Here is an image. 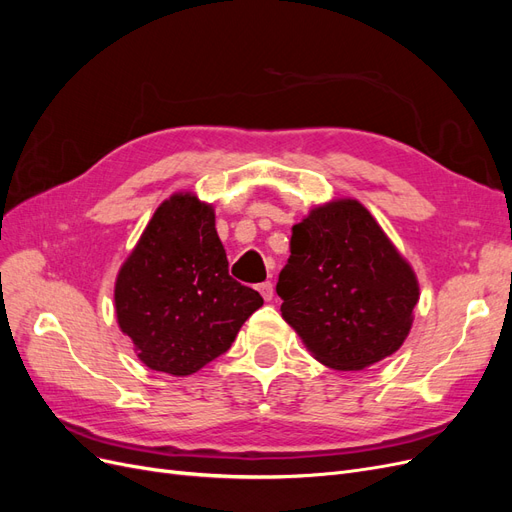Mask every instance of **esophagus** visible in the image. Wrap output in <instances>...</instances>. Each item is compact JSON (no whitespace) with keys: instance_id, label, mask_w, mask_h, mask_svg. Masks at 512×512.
Masks as SVG:
<instances>
[{"instance_id":"obj_1","label":"esophagus","mask_w":512,"mask_h":512,"mask_svg":"<svg viewBox=\"0 0 512 512\" xmlns=\"http://www.w3.org/2000/svg\"><path fill=\"white\" fill-rule=\"evenodd\" d=\"M258 292L262 294V299H265V301H271V299H273V284H271V282H262V284H258Z\"/></svg>"}]
</instances>
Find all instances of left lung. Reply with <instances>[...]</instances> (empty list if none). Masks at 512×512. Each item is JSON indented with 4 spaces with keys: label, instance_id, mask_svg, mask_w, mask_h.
<instances>
[{
    "label": "left lung",
    "instance_id": "obj_1",
    "mask_svg": "<svg viewBox=\"0 0 512 512\" xmlns=\"http://www.w3.org/2000/svg\"><path fill=\"white\" fill-rule=\"evenodd\" d=\"M275 290L284 320L320 363L339 371L399 350L418 301L414 271L356 200L316 207L292 226Z\"/></svg>",
    "mask_w": 512,
    "mask_h": 512
}]
</instances>
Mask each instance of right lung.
Listing matches in <instances>:
<instances>
[{"label":"right lung","instance_id":"add662e5","mask_svg":"<svg viewBox=\"0 0 512 512\" xmlns=\"http://www.w3.org/2000/svg\"><path fill=\"white\" fill-rule=\"evenodd\" d=\"M262 305L228 273L211 205L175 194L158 207L117 275L115 309L138 359L190 376L224 354Z\"/></svg>","mask_w":512,"mask_h":512}]
</instances>
